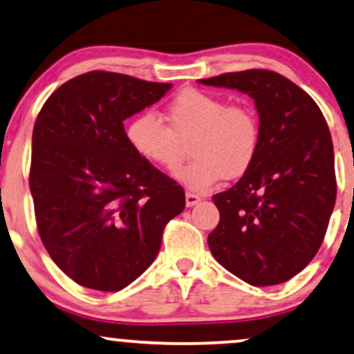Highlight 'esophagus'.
<instances>
[{
  "label": "esophagus",
  "mask_w": 354,
  "mask_h": 354,
  "mask_svg": "<svg viewBox=\"0 0 354 354\" xmlns=\"http://www.w3.org/2000/svg\"><path fill=\"white\" fill-rule=\"evenodd\" d=\"M198 202H201V196H197V194H190V192L185 194V205H187V207H194V205L198 204Z\"/></svg>",
  "instance_id": "34e87169"
}]
</instances>
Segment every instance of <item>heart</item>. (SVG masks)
<instances>
[{
  "label": "heart",
  "instance_id": "heart-1",
  "mask_svg": "<svg viewBox=\"0 0 354 354\" xmlns=\"http://www.w3.org/2000/svg\"><path fill=\"white\" fill-rule=\"evenodd\" d=\"M165 125L153 112H140L127 125V142L150 164L172 170L180 164L182 144L193 138L194 158L176 178L196 192H205L224 177L244 176L256 160L261 125L249 106L227 105L219 95L187 88L167 106Z\"/></svg>",
  "mask_w": 354,
  "mask_h": 354
}]
</instances>
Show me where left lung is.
Here are the masks:
<instances>
[{
	"label": "left lung",
	"instance_id": "obj_1",
	"mask_svg": "<svg viewBox=\"0 0 354 354\" xmlns=\"http://www.w3.org/2000/svg\"><path fill=\"white\" fill-rule=\"evenodd\" d=\"M248 93L261 125L251 169L214 196L221 214L209 234L212 256L252 286L286 283L311 263L336 202L335 152L316 102L269 70H245L198 80Z\"/></svg>",
	"mask_w": 354,
	"mask_h": 354
}]
</instances>
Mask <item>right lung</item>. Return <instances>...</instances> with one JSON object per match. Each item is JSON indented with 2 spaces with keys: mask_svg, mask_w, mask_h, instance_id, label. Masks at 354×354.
Listing matches in <instances>:
<instances>
[{
  "mask_svg": "<svg viewBox=\"0 0 354 354\" xmlns=\"http://www.w3.org/2000/svg\"><path fill=\"white\" fill-rule=\"evenodd\" d=\"M170 86L95 70L63 83L39 110L30 169L38 232L83 288L112 292L133 283L185 207L184 189L138 157L124 129Z\"/></svg>",
  "mask_w": 354,
  "mask_h": 354,
  "instance_id": "add662e5",
  "label": "right lung"
}]
</instances>
